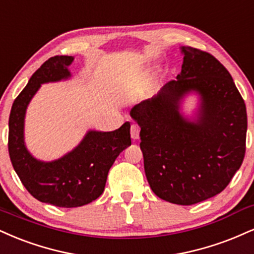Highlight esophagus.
<instances>
[{"label":"esophagus","mask_w":254,"mask_h":254,"mask_svg":"<svg viewBox=\"0 0 254 254\" xmlns=\"http://www.w3.org/2000/svg\"><path fill=\"white\" fill-rule=\"evenodd\" d=\"M139 131L140 127L137 124H132L131 125L130 129V133H131V138L132 139H138L139 138Z\"/></svg>","instance_id":"obj_1"}]
</instances>
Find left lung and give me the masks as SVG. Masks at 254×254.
<instances>
[{
  "label": "left lung",
  "instance_id": "left-lung-1",
  "mask_svg": "<svg viewBox=\"0 0 254 254\" xmlns=\"http://www.w3.org/2000/svg\"><path fill=\"white\" fill-rule=\"evenodd\" d=\"M181 73L130 115L140 127V149L150 188L162 200L189 206L221 193L245 157L247 115L230 72L207 52L182 47ZM196 92L198 118L179 114Z\"/></svg>",
  "mask_w": 254,
  "mask_h": 254
}]
</instances>
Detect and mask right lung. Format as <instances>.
I'll list each match as a JSON object with an SVG mask.
<instances>
[{"label":"right lung","mask_w":254,"mask_h":254,"mask_svg":"<svg viewBox=\"0 0 254 254\" xmlns=\"http://www.w3.org/2000/svg\"><path fill=\"white\" fill-rule=\"evenodd\" d=\"M73 59L56 56L45 61L14 100L9 116V156L21 182L36 200L64 208L84 206L99 197L110 168L131 145L130 123L125 122L109 132L90 130L77 148L59 160L39 161L27 150L23 136L27 106L41 84L71 77L68 66Z\"/></svg>","instance_id":"add662e5"}]
</instances>
